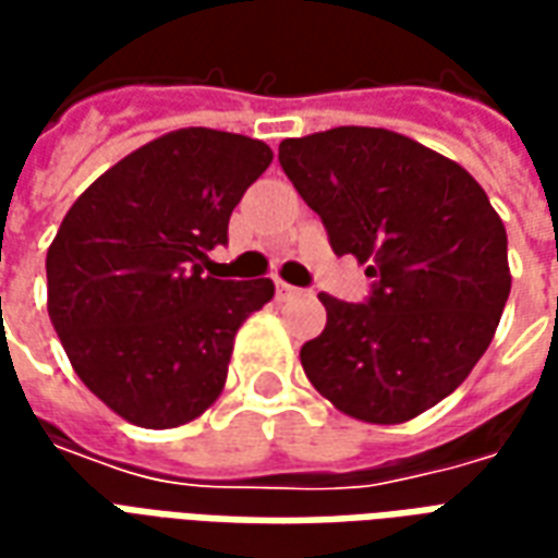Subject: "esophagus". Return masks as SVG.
I'll return each mask as SVG.
<instances>
[{"label":"esophagus","instance_id":"1","mask_svg":"<svg viewBox=\"0 0 558 558\" xmlns=\"http://www.w3.org/2000/svg\"><path fill=\"white\" fill-rule=\"evenodd\" d=\"M275 290H278V299H292V295H302V290H299V287H290V283H283V280H278V283H275Z\"/></svg>","mask_w":558,"mask_h":558}]
</instances>
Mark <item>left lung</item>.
Listing matches in <instances>:
<instances>
[{
	"label": "left lung",
	"mask_w": 558,
	"mask_h": 558,
	"mask_svg": "<svg viewBox=\"0 0 558 558\" xmlns=\"http://www.w3.org/2000/svg\"><path fill=\"white\" fill-rule=\"evenodd\" d=\"M278 160L331 251L367 263L364 302L326 304L302 347L314 388L340 412L400 424L448 398L490 347L511 292L508 235L460 163L386 128L283 140Z\"/></svg>",
	"instance_id": "obj_1"
}]
</instances>
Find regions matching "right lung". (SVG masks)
Listing matches in <instances>:
<instances>
[{
  "label": "right lung",
  "instance_id": "obj_1",
  "mask_svg": "<svg viewBox=\"0 0 558 558\" xmlns=\"http://www.w3.org/2000/svg\"><path fill=\"white\" fill-rule=\"evenodd\" d=\"M259 140L184 128L131 151L68 208L47 251V311L95 398L163 430L206 412L268 278L203 275L232 208L266 172Z\"/></svg>",
  "mask_w": 558,
  "mask_h": 558
}]
</instances>
